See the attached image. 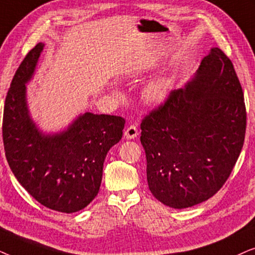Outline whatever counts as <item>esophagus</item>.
<instances>
[{
	"instance_id": "obj_1",
	"label": "esophagus",
	"mask_w": 255,
	"mask_h": 255,
	"mask_svg": "<svg viewBox=\"0 0 255 255\" xmlns=\"http://www.w3.org/2000/svg\"><path fill=\"white\" fill-rule=\"evenodd\" d=\"M138 135V129L136 128V126L131 125L127 128L125 131V136L128 138V140H131V138H135Z\"/></svg>"
}]
</instances>
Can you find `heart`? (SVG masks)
<instances>
[{"instance_id":"heart-1","label":"heart","mask_w":255,"mask_h":255,"mask_svg":"<svg viewBox=\"0 0 255 255\" xmlns=\"http://www.w3.org/2000/svg\"><path fill=\"white\" fill-rule=\"evenodd\" d=\"M170 88V83L165 78H159L148 84L143 90V99L148 104H158L167 98Z\"/></svg>"}]
</instances>
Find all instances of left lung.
Masks as SVG:
<instances>
[{"instance_id":"1","label":"left lung","mask_w":255,"mask_h":255,"mask_svg":"<svg viewBox=\"0 0 255 255\" xmlns=\"http://www.w3.org/2000/svg\"><path fill=\"white\" fill-rule=\"evenodd\" d=\"M147 181L174 209L208 201L230 177L246 133L242 85L229 57L213 47L184 88L142 119Z\"/></svg>"}]
</instances>
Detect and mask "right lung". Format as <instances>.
<instances>
[{"mask_svg":"<svg viewBox=\"0 0 255 255\" xmlns=\"http://www.w3.org/2000/svg\"><path fill=\"white\" fill-rule=\"evenodd\" d=\"M43 47L38 43L29 51L10 84L3 111V144L17 181L37 202L73 213L86 208L99 192L105 158L121 140L126 121L86 112L62 133H40L29 115L25 84Z\"/></svg>","mask_w":255,"mask_h":255,"instance_id":"right-lung-1","label":"right lung"}]
</instances>
